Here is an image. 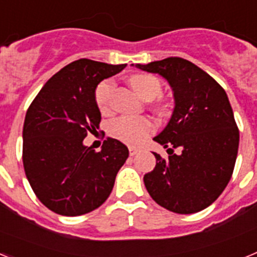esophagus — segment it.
<instances>
[{"mask_svg": "<svg viewBox=\"0 0 257 257\" xmlns=\"http://www.w3.org/2000/svg\"><path fill=\"white\" fill-rule=\"evenodd\" d=\"M128 152H130V156H136L140 152V149L135 148V147H128Z\"/></svg>", "mask_w": 257, "mask_h": 257, "instance_id": "obj_1", "label": "esophagus"}]
</instances>
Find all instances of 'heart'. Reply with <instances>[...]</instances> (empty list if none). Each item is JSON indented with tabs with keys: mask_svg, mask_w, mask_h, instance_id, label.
Instances as JSON below:
<instances>
[{
	"mask_svg": "<svg viewBox=\"0 0 257 257\" xmlns=\"http://www.w3.org/2000/svg\"><path fill=\"white\" fill-rule=\"evenodd\" d=\"M130 85L135 92L144 100H154L162 92V83L156 76L147 73L134 74L130 77ZM114 91L113 79L106 78L95 88V103L101 113L110 110V101ZM156 108L160 113L167 112V104L163 100H156ZM156 123L149 117H118L109 124V134L112 138L128 145H140L153 131Z\"/></svg>",
	"mask_w": 257,
	"mask_h": 257,
	"instance_id": "1",
	"label": "heart"
}]
</instances>
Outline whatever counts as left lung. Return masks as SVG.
Wrapping results in <instances>:
<instances>
[{
    "instance_id": "1",
    "label": "left lung",
    "mask_w": 257,
    "mask_h": 257,
    "mask_svg": "<svg viewBox=\"0 0 257 257\" xmlns=\"http://www.w3.org/2000/svg\"><path fill=\"white\" fill-rule=\"evenodd\" d=\"M136 67L169 81L175 109L154 142L167 148L144 175L145 188L162 207L194 213L213 203L230 180L239 145V130L225 90L205 70L183 58H166ZM179 149V155L173 151Z\"/></svg>"
}]
</instances>
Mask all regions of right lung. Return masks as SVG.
I'll use <instances>...</instances> for the list:
<instances>
[{
	"label": "right lung",
	"instance_id": "obj_1",
	"mask_svg": "<svg viewBox=\"0 0 257 257\" xmlns=\"http://www.w3.org/2000/svg\"><path fill=\"white\" fill-rule=\"evenodd\" d=\"M124 67L73 61L45 83L27 110L24 171L37 198L55 213L79 216L100 207L126 162L128 149L117 139L104 140L100 152L83 145L101 119L95 88Z\"/></svg>",
	"mask_w": 257,
	"mask_h": 257
}]
</instances>
